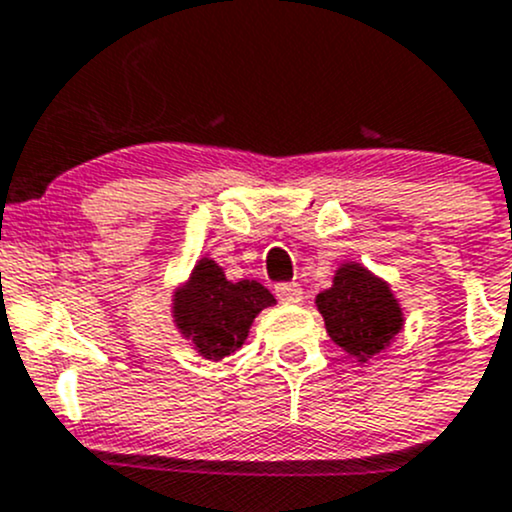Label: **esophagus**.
Listing matches in <instances>:
<instances>
[{"label":"esophagus","mask_w":512,"mask_h":512,"mask_svg":"<svg viewBox=\"0 0 512 512\" xmlns=\"http://www.w3.org/2000/svg\"><path fill=\"white\" fill-rule=\"evenodd\" d=\"M276 298L286 305H298L303 300V288L298 283H278Z\"/></svg>","instance_id":"esophagus-1"}]
</instances>
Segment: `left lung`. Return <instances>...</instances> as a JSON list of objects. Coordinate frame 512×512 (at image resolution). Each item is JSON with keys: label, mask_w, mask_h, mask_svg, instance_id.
I'll list each match as a JSON object with an SVG mask.
<instances>
[{"label": "left lung", "mask_w": 512, "mask_h": 512, "mask_svg": "<svg viewBox=\"0 0 512 512\" xmlns=\"http://www.w3.org/2000/svg\"><path fill=\"white\" fill-rule=\"evenodd\" d=\"M330 340L360 365L387 350L404 328V310L389 281L357 261L337 266L333 286L315 295Z\"/></svg>", "instance_id": "1"}]
</instances>
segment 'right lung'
I'll return each mask as SVG.
<instances>
[{"mask_svg": "<svg viewBox=\"0 0 512 512\" xmlns=\"http://www.w3.org/2000/svg\"><path fill=\"white\" fill-rule=\"evenodd\" d=\"M276 305L258 281L231 283L214 258L202 256L172 293V323L204 360H224L239 350L263 308Z\"/></svg>", "mask_w": 512, "mask_h": 512, "instance_id": "right-lung-1", "label": "right lung"}]
</instances>
